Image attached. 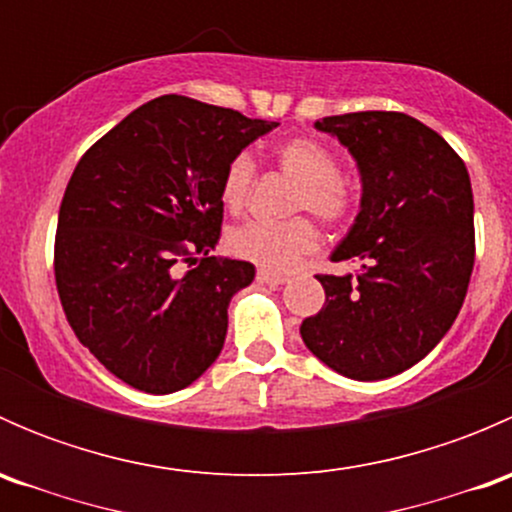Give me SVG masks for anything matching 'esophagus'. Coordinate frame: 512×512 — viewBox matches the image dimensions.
I'll list each match as a JSON object with an SVG mask.
<instances>
[{
	"mask_svg": "<svg viewBox=\"0 0 512 512\" xmlns=\"http://www.w3.org/2000/svg\"><path fill=\"white\" fill-rule=\"evenodd\" d=\"M257 282H262V285H270V287H280V285H285L287 277L277 275V272H270V270H257Z\"/></svg>",
	"mask_w": 512,
	"mask_h": 512,
	"instance_id": "34e87169",
	"label": "esophagus"
}]
</instances>
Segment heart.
I'll return each instance as SVG.
<instances>
[{
    "label": "heart",
    "mask_w": 512,
    "mask_h": 512,
    "mask_svg": "<svg viewBox=\"0 0 512 512\" xmlns=\"http://www.w3.org/2000/svg\"><path fill=\"white\" fill-rule=\"evenodd\" d=\"M277 168L299 183L292 210H307L327 225L347 223L354 213L356 193L347 178L339 175V160L324 143L299 136L282 141L272 151ZM255 188V163L247 153H237L225 165L220 178V200L230 213H240ZM319 235L307 218L285 223H245L230 232L227 247L240 260L270 272H287L302 257L317 250Z\"/></svg>",
    "instance_id": "b5f03b06"
}]
</instances>
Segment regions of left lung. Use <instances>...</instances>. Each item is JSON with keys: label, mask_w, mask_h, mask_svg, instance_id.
Listing matches in <instances>:
<instances>
[{"label": "left lung", "mask_w": 512, "mask_h": 512, "mask_svg": "<svg viewBox=\"0 0 512 512\" xmlns=\"http://www.w3.org/2000/svg\"><path fill=\"white\" fill-rule=\"evenodd\" d=\"M314 126L359 165L361 210L332 260L361 270L317 275L327 302L299 334L337 374L389 379L431 352L461 312L476 262L471 178L461 156L406 113H344Z\"/></svg>", "instance_id": "left-lung-1"}]
</instances>
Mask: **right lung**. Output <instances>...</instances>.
Instances as JSON below:
<instances>
[{
	"mask_svg": "<svg viewBox=\"0 0 512 512\" xmlns=\"http://www.w3.org/2000/svg\"><path fill=\"white\" fill-rule=\"evenodd\" d=\"M280 123L160 96L84 153L59 208L54 277L76 339L128 386L173 394L225 344L227 304L255 267L215 257L220 178Z\"/></svg>",
	"mask_w": 512,
	"mask_h": 512,
	"instance_id": "1",
	"label": "right lung"
}]
</instances>
